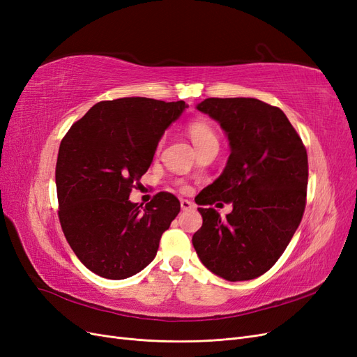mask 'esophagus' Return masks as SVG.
<instances>
[{
  "mask_svg": "<svg viewBox=\"0 0 357 357\" xmlns=\"http://www.w3.org/2000/svg\"><path fill=\"white\" fill-rule=\"evenodd\" d=\"M180 207H181L183 211H186V210H192L193 207H195V205H193V202L189 201V199H181L180 201Z\"/></svg>",
  "mask_w": 357,
  "mask_h": 357,
  "instance_id": "1",
  "label": "esophagus"
}]
</instances>
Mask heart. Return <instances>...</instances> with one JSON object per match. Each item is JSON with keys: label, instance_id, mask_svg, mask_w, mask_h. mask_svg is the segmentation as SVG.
I'll list each match as a JSON object with an SVG mask.
<instances>
[{"label": "heart", "instance_id": "1", "mask_svg": "<svg viewBox=\"0 0 357 357\" xmlns=\"http://www.w3.org/2000/svg\"><path fill=\"white\" fill-rule=\"evenodd\" d=\"M188 132H189V137L192 139L193 146H195L197 149L202 147L205 144L218 143V137H215L213 128L205 122H201V121L192 122L188 128Z\"/></svg>", "mask_w": 357, "mask_h": 357}]
</instances>
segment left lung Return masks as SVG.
<instances>
[{"label":"left lung","mask_w":357,"mask_h":357,"mask_svg":"<svg viewBox=\"0 0 357 357\" xmlns=\"http://www.w3.org/2000/svg\"><path fill=\"white\" fill-rule=\"evenodd\" d=\"M220 125L231 155L201 192L199 205L232 202L222 219L198 208L193 247L205 268L228 282L265 274L283 255L305 210L308 158L286 114L256 98H207L197 105Z\"/></svg>","instance_id":"1"}]
</instances>
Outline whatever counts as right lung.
<instances>
[{"instance_id": "1", "label": "right lung", "mask_w": 357, "mask_h": 357, "mask_svg": "<svg viewBox=\"0 0 357 357\" xmlns=\"http://www.w3.org/2000/svg\"><path fill=\"white\" fill-rule=\"evenodd\" d=\"M143 96L95 104L59 146L56 192L63 235L96 275L123 280L153 261L159 240L180 211L160 192L146 208L129 193L152 164L159 139L186 109Z\"/></svg>"}]
</instances>
